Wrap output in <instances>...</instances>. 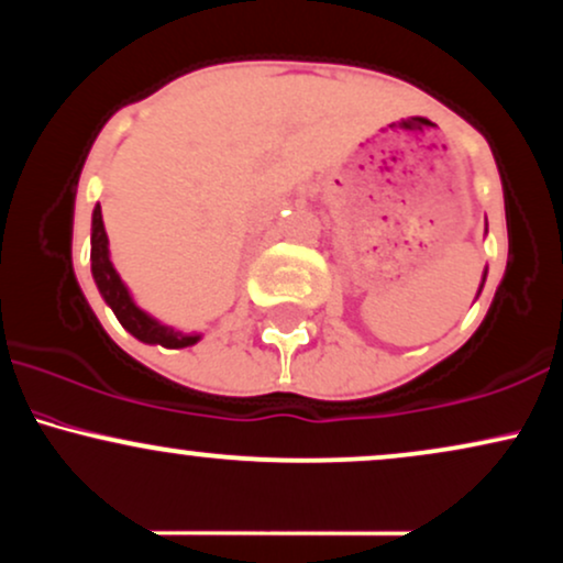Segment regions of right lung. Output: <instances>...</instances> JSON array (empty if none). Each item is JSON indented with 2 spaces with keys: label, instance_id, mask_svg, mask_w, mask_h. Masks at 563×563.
<instances>
[{
  "label": "right lung",
  "instance_id": "obj_1",
  "mask_svg": "<svg viewBox=\"0 0 563 563\" xmlns=\"http://www.w3.org/2000/svg\"><path fill=\"white\" fill-rule=\"evenodd\" d=\"M92 275L102 299H106V303L113 309V314L119 318L121 325H124L134 339L145 341V344H161L169 349L192 346L200 339L198 333H179L169 325H161L158 320H153L151 314L142 312L137 303L132 301V296H129L126 286L121 283L119 273L113 269L111 256H108V235L106 224H102L100 206H95L92 214Z\"/></svg>",
  "mask_w": 563,
  "mask_h": 563
}]
</instances>
